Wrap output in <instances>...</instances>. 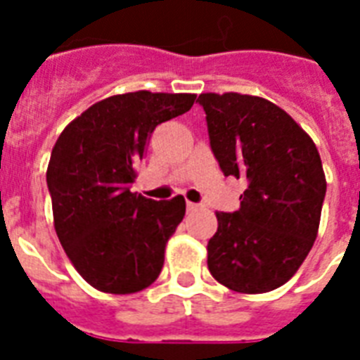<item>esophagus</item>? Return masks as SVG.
Returning a JSON list of instances; mask_svg holds the SVG:
<instances>
[{
  "instance_id": "34e87169",
  "label": "esophagus",
  "mask_w": 360,
  "mask_h": 360,
  "mask_svg": "<svg viewBox=\"0 0 360 360\" xmlns=\"http://www.w3.org/2000/svg\"><path fill=\"white\" fill-rule=\"evenodd\" d=\"M186 209H188V213H194V211H198V209H200V205H198V203L188 202L186 203Z\"/></svg>"
}]
</instances>
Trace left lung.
Here are the masks:
<instances>
[{
  "label": "left lung",
  "mask_w": 360,
  "mask_h": 360,
  "mask_svg": "<svg viewBox=\"0 0 360 360\" xmlns=\"http://www.w3.org/2000/svg\"><path fill=\"white\" fill-rule=\"evenodd\" d=\"M211 149L224 175L246 179L236 213H217L207 245L214 280L267 293L297 273L318 237L327 181L312 138L267 98L202 93Z\"/></svg>",
  "instance_id": "left-lung-1"
}]
</instances>
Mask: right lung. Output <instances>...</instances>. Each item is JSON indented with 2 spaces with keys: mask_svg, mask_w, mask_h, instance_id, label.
Returning a JSON list of instances; mask_svg holds the SVG:
<instances>
[{
  "mask_svg": "<svg viewBox=\"0 0 360 360\" xmlns=\"http://www.w3.org/2000/svg\"><path fill=\"white\" fill-rule=\"evenodd\" d=\"M196 95L134 91L95 103L59 134L46 169L53 226L80 276L127 295L149 288L185 198L155 202L130 192L155 127L185 114Z\"/></svg>",
  "mask_w": 360,
  "mask_h": 360,
  "instance_id": "1",
  "label": "right lung"
}]
</instances>
